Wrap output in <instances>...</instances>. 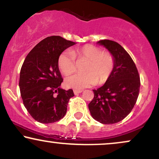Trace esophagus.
Wrapping results in <instances>:
<instances>
[{"label": "esophagus", "instance_id": "1", "mask_svg": "<svg viewBox=\"0 0 159 159\" xmlns=\"http://www.w3.org/2000/svg\"><path fill=\"white\" fill-rule=\"evenodd\" d=\"M73 91H74V93L75 95L81 93L82 92V90H74Z\"/></svg>", "mask_w": 159, "mask_h": 159}]
</instances>
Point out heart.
<instances>
[{
  "mask_svg": "<svg viewBox=\"0 0 159 159\" xmlns=\"http://www.w3.org/2000/svg\"><path fill=\"white\" fill-rule=\"evenodd\" d=\"M85 61L83 72L75 74L66 80L67 87L82 89L94 84L101 85L110 78L114 68V57L110 52H103L93 45H85L72 52H63L58 58V66L64 75H70L76 70V61Z\"/></svg>",
  "mask_w": 159,
  "mask_h": 159,
  "instance_id": "heart-1",
  "label": "heart"
}]
</instances>
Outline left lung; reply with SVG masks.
<instances>
[{"label":"left lung","instance_id":"1","mask_svg":"<svg viewBox=\"0 0 159 159\" xmlns=\"http://www.w3.org/2000/svg\"><path fill=\"white\" fill-rule=\"evenodd\" d=\"M98 43L108 49L115 64L105 84L93 90L94 97L88 107L96 121L114 124L126 117L135 105L140 92V75L132 57L119 43L108 39Z\"/></svg>","mask_w":159,"mask_h":159}]
</instances>
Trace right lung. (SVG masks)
Wrapping results in <instances>:
<instances>
[{
  "label": "right lung",
  "instance_id": "right-lung-1",
  "mask_svg": "<svg viewBox=\"0 0 159 159\" xmlns=\"http://www.w3.org/2000/svg\"><path fill=\"white\" fill-rule=\"evenodd\" d=\"M73 45L61 36H48L39 42L24 61L19 78L21 96L29 114L39 123L61 120L74 96L72 89L60 87L63 80L58 68L59 56Z\"/></svg>",
  "mask_w": 159,
  "mask_h": 159
}]
</instances>
